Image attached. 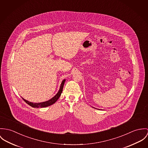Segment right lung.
<instances>
[{"label":"right lung","mask_w":148,"mask_h":148,"mask_svg":"<svg viewBox=\"0 0 148 148\" xmlns=\"http://www.w3.org/2000/svg\"><path fill=\"white\" fill-rule=\"evenodd\" d=\"M65 82V79H64L62 81V82L61 84V86H60V90L58 91V92L57 93V94L54 97H53L51 99H50L48 101H44V102H42V103H32V102H30L25 99H24V98L22 99L24 100V101L27 103L28 105H29L30 106L32 107L33 108H43V107H48L49 106H51L52 104H53L54 103H55L56 102V101L58 99V98L60 97L61 95V93L62 92V90H63V88H64V83Z\"/></svg>","instance_id":"add662e5"}]
</instances>
